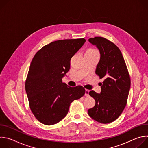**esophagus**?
<instances>
[{
	"label": "esophagus",
	"mask_w": 148,
	"mask_h": 148,
	"mask_svg": "<svg viewBox=\"0 0 148 148\" xmlns=\"http://www.w3.org/2000/svg\"><path fill=\"white\" fill-rule=\"evenodd\" d=\"M89 92H90V90H86L85 95H86V97H88V96H89Z\"/></svg>",
	"instance_id": "esophagus-1"
}]
</instances>
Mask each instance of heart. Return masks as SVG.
<instances>
[{
  "instance_id": "heart-1",
  "label": "heart",
  "mask_w": 148,
  "mask_h": 148,
  "mask_svg": "<svg viewBox=\"0 0 148 148\" xmlns=\"http://www.w3.org/2000/svg\"><path fill=\"white\" fill-rule=\"evenodd\" d=\"M86 52H91V53H97V51L95 50H94V49H88Z\"/></svg>"
}]
</instances>
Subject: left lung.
<instances>
[{"mask_svg":"<svg viewBox=\"0 0 148 148\" xmlns=\"http://www.w3.org/2000/svg\"><path fill=\"white\" fill-rule=\"evenodd\" d=\"M88 41L100 53L95 74L105 79L100 94L94 91L89 92L95 105L88 114L99 123H111L121 115L126 105L131 87L130 74L121 51L112 42L101 37L90 38Z\"/></svg>","mask_w":148,"mask_h":148,"instance_id":"left-lung-1","label":"left lung"}]
</instances>
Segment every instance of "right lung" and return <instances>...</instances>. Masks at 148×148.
Here are the masks:
<instances>
[{"instance_id":"1","label":"right lung","mask_w":148,"mask_h":148,"mask_svg":"<svg viewBox=\"0 0 148 148\" xmlns=\"http://www.w3.org/2000/svg\"><path fill=\"white\" fill-rule=\"evenodd\" d=\"M86 41L84 38L53 41L34 55L25 88L30 110L41 123H58L67 115L70 103L85 94L82 86L69 87L62 79L70 70L71 57Z\"/></svg>"}]
</instances>
